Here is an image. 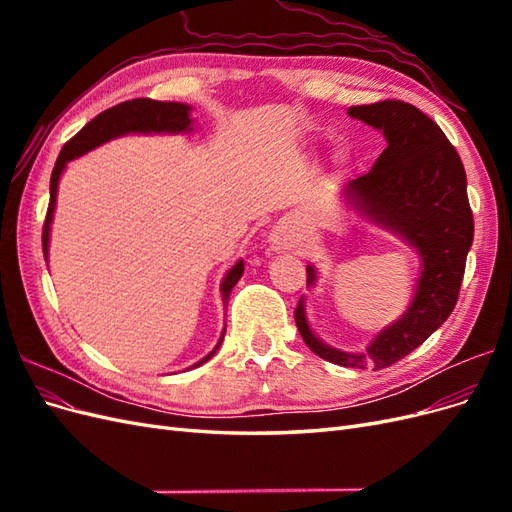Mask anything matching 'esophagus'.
Listing matches in <instances>:
<instances>
[{"label": "esophagus", "mask_w": 512, "mask_h": 512, "mask_svg": "<svg viewBox=\"0 0 512 512\" xmlns=\"http://www.w3.org/2000/svg\"><path fill=\"white\" fill-rule=\"evenodd\" d=\"M301 239V230L292 222H277V226H273L269 235L273 250H294V247L301 245Z\"/></svg>", "instance_id": "34e87169"}]
</instances>
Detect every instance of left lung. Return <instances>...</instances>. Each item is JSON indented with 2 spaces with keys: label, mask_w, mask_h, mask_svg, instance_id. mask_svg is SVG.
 Masks as SVG:
<instances>
[{
  "label": "left lung",
  "mask_w": 512,
  "mask_h": 512,
  "mask_svg": "<svg viewBox=\"0 0 512 512\" xmlns=\"http://www.w3.org/2000/svg\"><path fill=\"white\" fill-rule=\"evenodd\" d=\"M348 115L382 130L389 145L369 173L346 185L344 194L367 218L414 245L423 258V273L406 316L382 331L365 352L324 346L309 331L301 301L294 322L320 359L352 369H384L421 346L451 316L474 239V218L466 170L436 121L401 100L350 106ZM314 280V269L307 267V284Z\"/></svg>",
  "instance_id": "obj_1"
}]
</instances>
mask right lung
<instances>
[{
  "label": "right lung",
  "mask_w": 512,
  "mask_h": 512,
  "mask_svg": "<svg viewBox=\"0 0 512 512\" xmlns=\"http://www.w3.org/2000/svg\"><path fill=\"white\" fill-rule=\"evenodd\" d=\"M190 123H192L190 106L179 104V102H158V100H149V98H136V100H128V102H121L117 106L106 108V111H102L98 117L91 119L79 134H74L64 145V149H61L59 158L55 162V168H53V175H51V200H49V209H46V218H44V226H42L44 258H46V250H49V226H51L53 211H55L57 183H59L61 173H64L66 162H70L72 158L83 156V153H87L94 147L111 141V138L121 136V134H128V132H183L190 128ZM241 275H243V260H239L237 265L226 273L224 282H222V297H224L226 305H228L230 290L235 288ZM224 333H226V329H224ZM224 333H222V339H224ZM222 339L218 342V346L213 348V352L207 354L203 361H198L194 367L209 361L215 354V350L222 346Z\"/></svg>",
  "instance_id": "right-lung-1"
}]
</instances>
